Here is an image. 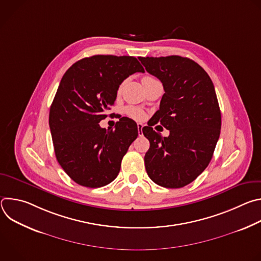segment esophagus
<instances>
[{
    "mask_svg": "<svg viewBox=\"0 0 261 261\" xmlns=\"http://www.w3.org/2000/svg\"><path fill=\"white\" fill-rule=\"evenodd\" d=\"M137 128H138V134L139 136L142 135V128H143V125L142 124H137Z\"/></svg>",
    "mask_w": 261,
    "mask_h": 261,
    "instance_id": "1",
    "label": "esophagus"
}]
</instances>
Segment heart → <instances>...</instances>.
<instances>
[{
	"label": "heart",
	"instance_id": "b5f03b06",
	"mask_svg": "<svg viewBox=\"0 0 261 261\" xmlns=\"http://www.w3.org/2000/svg\"><path fill=\"white\" fill-rule=\"evenodd\" d=\"M147 79H152V77L151 76H144L142 79V81L143 80H147ZM125 114L127 116H129L130 118H133L135 120H141L144 117L143 111L140 108L135 107V106H128V107H126L125 108Z\"/></svg>",
	"mask_w": 261,
	"mask_h": 261
}]
</instances>
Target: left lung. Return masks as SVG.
Here are the masks:
<instances>
[{"instance_id": "8db88e82", "label": "left lung", "mask_w": 261, "mask_h": 261, "mask_svg": "<svg viewBox=\"0 0 261 261\" xmlns=\"http://www.w3.org/2000/svg\"><path fill=\"white\" fill-rule=\"evenodd\" d=\"M138 59L165 91L152 122L142 128L150 141L144 156L146 172L162 187L181 188L207 167L220 136L221 111L213 82L188 58ZM157 122L170 130L169 137L152 130Z\"/></svg>"}]
</instances>
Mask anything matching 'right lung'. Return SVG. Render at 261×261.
I'll return each instance as SVG.
<instances>
[{
    "label": "right lung",
    "mask_w": 261,
    "mask_h": 261,
    "mask_svg": "<svg viewBox=\"0 0 261 261\" xmlns=\"http://www.w3.org/2000/svg\"><path fill=\"white\" fill-rule=\"evenodd\" d=\"M144 72L134 57L97 55L73 64L64 74L49 110V128L59 164L76 184L99 188L119 174L136 139V123L120 119L115 130L101 128L120 85Z\"/></svg>",
    "instance_id": "obj_1"
}]
</instances>
